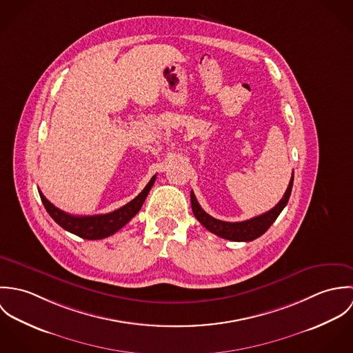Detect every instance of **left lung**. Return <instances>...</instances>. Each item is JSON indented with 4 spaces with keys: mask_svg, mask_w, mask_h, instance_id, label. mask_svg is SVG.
<instances>
[{
    "mask_svg": "<svg viewBox=\"0 0 353 353\" xmlns=\"http://www.w3.org/2000/svg\"><path fill=\"white\" fill-rule=\"evenodd\" d=\"M292 185H294V174H292V178L287 188V192L284 193L283 199L273 209H270L259 216L249 219V220H245V221L228 223V221H221V220L212 217L200 206L193 192L190 193L192 209H193L196 219L212 234H214L220 238L228 239V241H234V242H252L254 239L259 238L261 235H263L269 230V227L274 223V220L279 217L281 210L285 208V205L290 200L291 192H292Z\"/></svg>",
    "mask_w": 353,
    "mask_h": 353,
    "instance_id": "8db88e82",
    "label": "left lung"
}]
</instances>
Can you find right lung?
I'll use <instances>...</instances> for the list:
<instances>
[{"label":"right lung","mask_w":353,"mask_h":353,"mask_svg":"<svg viewBox=\"0 0 353 353\" xmlns=\"http://www.w3.org/2000/svg\"><path fill=\"white\" fill-rule=\"evenodd\" d=\"M156 181V175H153L148 185L144 188V190L130 202L123 205L122 208L105 213V214H95V216H73L69 214L57 206H54L43 194L39 192L41 200L43 202L48 213L50 214L51 219L61 225L63 230L90 241H97L107 238L117 231H119L123 225H126L141 209L143 203L145 201L150 190Z\"/></svg>","instance_id":"1"}]
</instances>
